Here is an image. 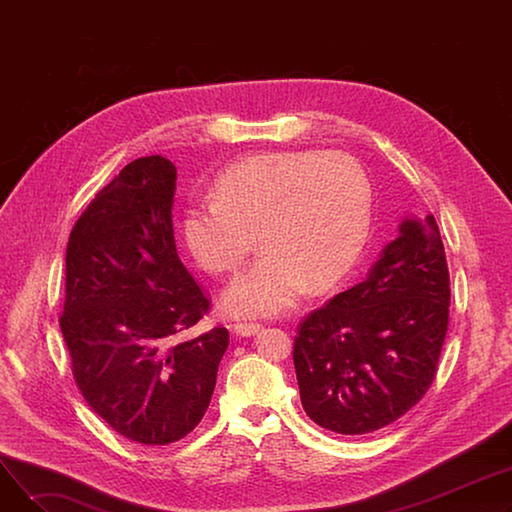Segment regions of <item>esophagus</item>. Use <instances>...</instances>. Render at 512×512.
I'll list each match as a JSON object with an SVG mask.
<instances>
[{
    "label": "esophagus",
    "instance_id": "obj_1",
    "mask_svg": "<svg viewBox=\"0 0 512 512\" xmlns=\"http://www.w3.org/2000/svg\"><path fill=\"white\" fill-rule=\"evenodd\" d=\"M259 330H261L259 324H247V321H240V324H234V334L242 336V338L255 336Z\"/></svg>",
    "mask_w": 512,
    "mask_h": 512
}]
</instances>
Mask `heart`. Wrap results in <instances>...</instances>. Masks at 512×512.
Wrapping results in <instances>:
<instances>
[{"label":"heart","instance_id":"heart-1","mask_svg":"<svg viewBox=\"0 0 512 512\" xmlns=\"http://www.w3.org/2000/svg\"><path fill=\"white\" fill-rule=\"evenodd\" d=\"M215 199L182 211V240L211 274L236 270L253 247L261 257L222 294L234 317H274L324 292L357 265L371 226V184L346 153L274 151L240 159L213 184Z\"/></svg>","mask_w":512,"mask_h":512}]
</instances>
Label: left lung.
<instances>
[{
	"label": "left lung",
	"instance_id": "left-lung-1",
	"mask_svg": "<svg viewBox=\"0 0 512 512\" xmlns=\"http://www.w3.org/2000/svg\"><path fill=\"white\" fill-rule=\"evenodd\" d=\"M450 278L434 215H407L365 280L311 311L294 338L305 413L344 436L400 419L432 386Z\"/></svg>",
	"mask_w": 512,
	"mask_h": 512
}]
</instances>
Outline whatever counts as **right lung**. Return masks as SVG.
I'll return each instance as SVG.
<instances>
[{"label":"right lung","mask_w":512,"mask_h":512,"mask_svg":"<svg viewBox=\"0 0 512 512\" xmlns=\"http://www.w3.org/2000/svg\"><path fill=\"white\" fill-rule=\"evenodd\" d=\"M176 166L161 155L103 186L66 247L60 317L76 386L120 436L166 446L203 419L228 330L178 340L209 301L178 259L172 207Z\"/></svg>","instance_id":"add662e5"}]
</instances>
